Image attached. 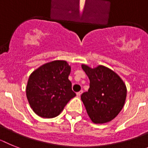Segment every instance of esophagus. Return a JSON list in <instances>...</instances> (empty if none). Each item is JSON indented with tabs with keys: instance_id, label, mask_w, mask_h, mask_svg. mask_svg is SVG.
Returning <instances> with one entry per match:
<instances>
[{
	"instance_id": "34e87169",
	"label": "esophagus",
	"mask_w": 148,
	"mask_h": 148,
	"mask_svg": "<svg viewBox=\"0 0 148 148\" xmlns=\"http://www.w3.org/2000/svg\"><path fill=\"white\" fill-rule=\"evenodd\" d=\"M82 93H83V91H79V92H78L77 93V97H79V96L81 95H82Z\"/></svg>"
}]
</instances>
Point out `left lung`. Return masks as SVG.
<instances>
[{
    "label": "left lung",
    "instance_id": "8db88e82",
    "mask_svg": "<svg viewBox=\"0 0 148 148\" xmlns=\"http://www.w3.org/2000/svg\"><path fill=\"white\" fill-rule=\"evenodd\" d=\"M89 79L88 92L82 94L81 100L88 116L95 124L111 121L124 106L127 88L121 77L103 65L91 69L82 65Z\"/></svg>",
    "mask_w": 148,
    "mask_h": 148
}]
</instances>
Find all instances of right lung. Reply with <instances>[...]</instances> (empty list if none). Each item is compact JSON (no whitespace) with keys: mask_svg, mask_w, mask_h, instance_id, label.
<instances>
[{"mask_svg":"<svg viewBox=\"0 0 148 148\" xmlns=\"http://www.w3.org/2000/svg\"><path fill=\"white\" fill-rule=\"evenodd\" d=\"M70 72L71 66L66 61L55 60L42 65L30 74L26 94L36 115L45 119L56 117L75 97L69 79Z\"/></svg>","mask_w":148,"mask_h":148,"instance_id":"add662e5","label":"right lung"}]
</instances>
